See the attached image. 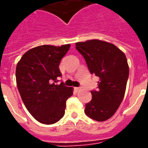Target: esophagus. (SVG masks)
I'll return each mask as SVG.
<instances>
[{"mask_svg":"<svg viewBox=\"0 0 148 148\" xmlns=\"http://www.w3.org/2000/svg\"><path fill=\"white\" fill-rule=\"evenodd\" d=\"M75 89H76V90H77V91H80V89H81V87H76V88H75Z\"/></svg>","mask_w":148,"mask_h":148,"instance_id":"obj_1","label":"esophagus"}]
</instances>
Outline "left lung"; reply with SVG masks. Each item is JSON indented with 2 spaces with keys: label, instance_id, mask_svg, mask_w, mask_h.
Instances as JSON below:
<instances>
[{
  "label": "left lung",
  "instance_id": "1",
  "mask_svg": "<svg viewBox=\"0 0 148 148\" xmlns=\"http://www.w3.org/2000/svg\"><path fill=\"white\" fill-rule=\"evenodd\" d=\"M76 49L89 72L99 77L85 114L96 121H105L115 114L125 95L130 72L126 55L112 43L99 40L76 43Z\"/></svg>",
  "mask_w": 148,
  "mask_h": 148
}]
</instances>
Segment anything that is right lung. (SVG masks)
Masks as SVG:
<instances>
[{
    "instance_id": "obj_1",
    "label": "right lung",
    "mask_w": 148,
    "mask_h": 148,
    "mask_svg": "<svg viewBox=\"0 0 148 148\" xmlns=\"http://www.w3.org/2000/svg\"><path fill=\"white\" fill-rule=\"evenodd\" d=\"M70 44L43 45L27 51L16 65L18 92L27 110L41 123L53 124L62 118L73 88L56 83L62 76L59 64Z\"/></svg>"
}]
</instances>
